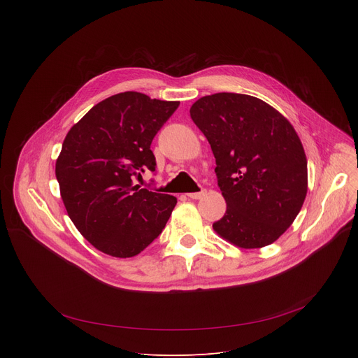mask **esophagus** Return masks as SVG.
Instances as JSON below:
<instances>
[{"label": "esophagus", "instance_id": "obj_1", "mask_svg": "<svg viewBox=\"0 0 358 358\" xmlns=\"http://www.w3.org/2000/svg\"><path fill=\"white\" fill-rule=\"evenodd\" d=\"M206 195H207V189H201L198 192H188L187 194V196L191 198V199H201V198H203Z\"/></svg>", "mask_w": 358, "mask_h": 358}]
</instances>
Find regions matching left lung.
<instances>
[{
  "mask_svg": "<svg viewBox=\"0 0 358 358\" xmlns=\"http://www.w3.org/2000/svg\"><path fill=\"white\" fill-rule=\"evenodd\" d=\"M189 115L211 144L227 201L214 231L245 249L271 245L308 194V160L293 126L264 100L241 93L203 96Z\"/></svg>",
  "mask_w": 358,
  "mask_h": 358,
  "instance_id": "8db88e82",
  "label": "left lung"
}]
</instances>
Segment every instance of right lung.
Here are the masks:
<instances>
[{
	"label": "right lung",
	"mask_w": 358,
	"mask_h": 358,
	"mask_svg": "<svg viewBox=\"0 0 358 358\" xmlns=\"http://www.w3.org/2000/svg\"><path fill=\"white\" fill-rule=\"evenodd\" d=\"M180 101L123 92L93 106L66 134L55 174L69 218L96 249L136 257L164 229L177 198L133 184L156 171L152 138Z\"/></svg>",
	"instance_id": "1"
}]
</instances>
